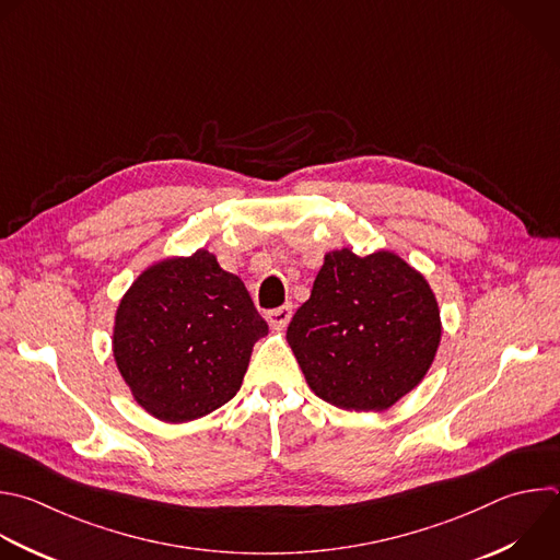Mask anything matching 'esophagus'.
I'll return each mask as SVG.
<instances>
[{
  "label": "esophagus",
  "instance_id": "1",
  "mask_svg": "<svg viewBox=\"0 0 560 560\" xmlns=\"http://www.w3.org/2000/svg\"><path fill=\"white\" fill-rule=\"evenodd\" d=\"M290 318H292V305H281V307L270 310V312L266 314L268 325L275 327V329H283V327L290 323Z\"/></svg>",
  "mask_w": 560,
  "mask_h": 560
}]
</instances>
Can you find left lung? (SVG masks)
<instances>
[{
    "label": "left lung",
    "instance_id": "left-lung-1",
    "mask_svg": "<svg viewBox=\"0 0 560 560\" xmlns=\"http://www.w3.org/2000/svg\"><path fill=\"white\" fill-rule=\"evenodd\" d=\"M310 389L345 411H387L431 369L442 318L427 277L394 250H331L288 325Z\"/></svg>",
    "mask_w": 560,
    "mask_h": 560
}]
</instances>
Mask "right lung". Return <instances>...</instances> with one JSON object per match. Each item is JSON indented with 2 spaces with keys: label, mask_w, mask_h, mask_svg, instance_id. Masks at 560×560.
Returning a JSON list of instances; mask_svg holds the SVG:
<instances>
[{
  "label": "right lung",
  "mask_w": 560,
  "mask_h": 560,
  "mask_svg": "<svg viewBox=\"0 0 560 560\" xmlns=\"http://www.w3.org/2000/svg\"><path fill=\"white\" fill-rule=\"evenodd\" d=\"M266 334L244 281L200 248L136 277L116 307L112 351L133 400L155 420L182 424L240 392Z\"/></svg>",
  "instance_id": "add662e5"
}]
</instances>
